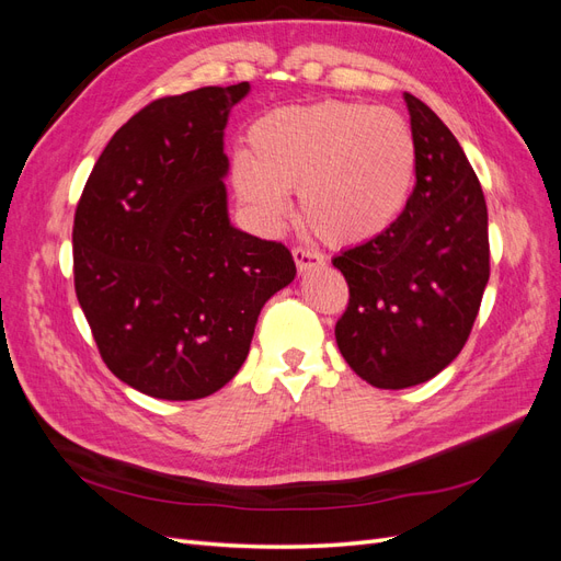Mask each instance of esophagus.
Segmentation results:
<instances>
[{
    "label": "esophagus",
    "mask_w": 561,
    "mask_h": 561,
    "mask_svg": "<svg viewBox=\"0 0 561 561\" xmlns=\"http://www.w3.org/2000/svg\"><path fill=\"white\" fill-rule=\"evenodd\" d=\"M293 257H295V264H297L299 274H307V271L325 266V260H322V254H318L313 250H307V248H295L293 250Z\"/></svg>",
    "instance_id": "1"
}]
</instances>
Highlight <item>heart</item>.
I'll return each instance as SVG.
<instances>
[{
  "mask_svg": "<svg viewBox=\"0 0 561 561\" xmlns=\"http://www.w3.org/2000/svg\"><path fill=\"white\" fill-rule=\"evenodd\" d=\"M416 142L410 124L386 107L318 103L260 116L248 159L233 165V190L266 222L287 215V192L322 241L355 245L379 239L410 206Z\"/></svg>",
  "mask_w": 561,
  "mask_h": 561,
  "instance_id": "obj_1",
  "label": "heart"
}]
</instances>
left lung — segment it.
Masks as SVG:
<instances>
[{
    "mask_svg": "<svg viewBox=\"0 0 561 561\" xmlns=\"http://www.w3.org/2000/svg\"><path fill=\"white\" fill-rule=\"evenodd\" d=\"M404 103L416 142L410 206L332 260L351 293L336 346L355 375L390 390L433 379L461 353L489 280L480 180L443 118L410 93Z\"/></svg>",
    "mask_w": 561,
    "mask_h": 561,
    "instance_id": "1",
    "label": "left lung"
}]
</instances>
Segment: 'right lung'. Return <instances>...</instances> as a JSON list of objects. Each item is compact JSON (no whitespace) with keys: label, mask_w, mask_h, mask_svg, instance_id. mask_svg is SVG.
I'll return each instance as SVG.
<instances>
[{"label":"right lung","mask_w":561,"mask_h":561,"mask_svg":"<svg viewBox=\"0 0 561 561\" xmlns=\"http://www.w3.org/2000/svg\"><path fill=\"white\" fill-rule=\"evenodd\" d=\"M250 83L161 98L114 133L75 215V287L112 375L198 400L248 358L264 304L297 276L290 250L229 219V112Z\"/></svg>","instance_id":"obj_1"}]
</instances>
